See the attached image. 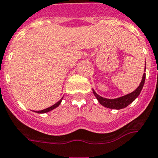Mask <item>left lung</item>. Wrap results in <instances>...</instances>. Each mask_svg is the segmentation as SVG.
Listing matches in <instances>:
<instances>
[{
    "mask_svg": "<svg viewBox=\"0 0 158 158\" xmlns=\"http://www.w3.org/2000/svg\"><path fill=\"white\" fill-rule=\"evenodd\" d=\"M144 81H145V73L143 74V77H142V81L140 82V85L137 87V89L134 90L133 92L128 94L127 95H124L123 97L118 98H114V99H108V98H105L95 93V91L93 90L94 94L98 99V101L99 102V103L102 105L103 106H106L107 108H110V109H116V110H119V109H123V108L126 107L130 103H131L136 98L140 95L141 89L144 86Z\"/></svg>",
    "mask_w": 158,
    "mask_h": 158,
    "instance_id": "8db88e82",
    "label": "left lung"
}]
</instances>
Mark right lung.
Segmentation results:
<instances>
[{"label": "right lung", "mask_w": 158, "mask_h": 158, "mask_svg": "<svg viewBox=\"0 0 158 158\" xmlns=\"http://www.w3.org/2000/svg\"><path fill=\"white\" fill-rule=\"evenodd\" d=\"M62 99H63V98H61L60 101L57 102L56 103L54 104V105L52 106H50V107L46 108V109H44V110H37V111H35V112H37V113H40V114H41V113H47V112H48V111H51V110H52L53 109H55V108H56L57 106H58L60 104Z\"/></svg>", "instance_id": "obj_1"}]
</instances>
